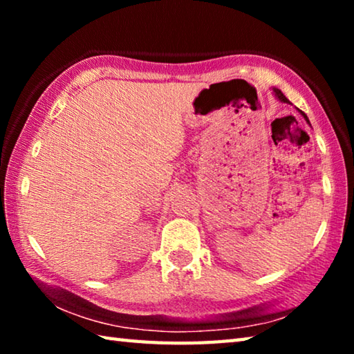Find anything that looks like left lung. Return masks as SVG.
Instances as JSON below:
<instances>
[{
    "instance_id": "1",
    "label": "left lung",
    "mask_w": 354,
    "mask_h": 354,
    "mask_svg": "<svg viewBox=\"0 0 354 354\" xmlns=\"http://www.w3.org/2000/svg\"><path fill=\"white\" fill-rule=\"evenodd\" d=\"M273 92H274V97H277V98H278V100L281 101V103H287V104H292V103H290V101H289V100H287V98L284 97V95H283V92H281V91H279V88H273ZM298 112H299V113H301V115L304 117V120H306V123H309V118L306 117V113H304L303 111H299V109H298ZM309 124H310V123H309Z\"/></svg>"
}]
</instances>
